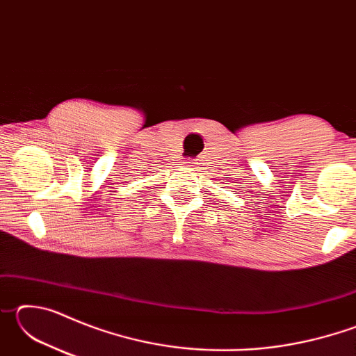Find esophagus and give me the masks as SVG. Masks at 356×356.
<instances>
[{"mask_svg":"<svg viewBox=\"0 0 356 356\" xmlns=\"http://www.w3.org/2000/svg\"><path fill=\"white\" fill-rule=\"evenodd\" d=\"M184 163H185L186 166H195V160H193V159H186V160L184 161Z\"/></svg>","mask_w":356,"mask_h":356,"instance_id":"obj_1","label":"esophagus"}]
</instances>
